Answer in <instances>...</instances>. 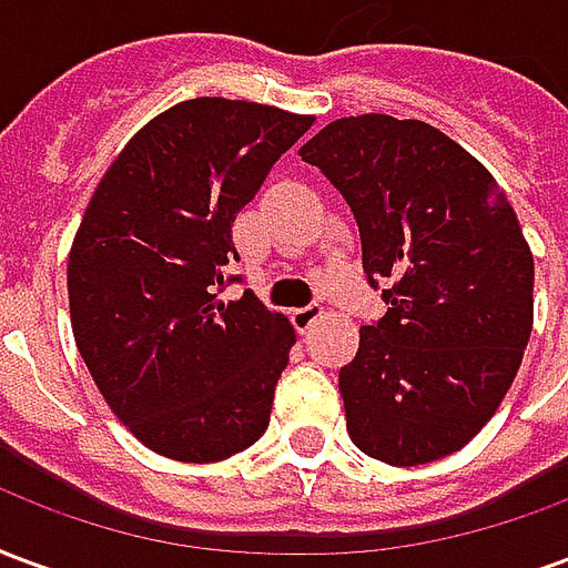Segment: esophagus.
Returning a JSON list of instances; mask_svg holds the SVG:
<instances>
[{"label":"esophagus","instance_id":"esophagus-1","mask_svg":"<svg viewBox=\"0 0 568 568\" xmlns=\"http://www.w3.org/2000/svg\"><path fill=\"white\" fill-rule=\"evenodd\" d=\"M320 320H322V304H307V307H297L295 313H292V322H295V328L301 334H307Z\"/></svg>","mask_w":568,"mask_h":568}]
</instances>
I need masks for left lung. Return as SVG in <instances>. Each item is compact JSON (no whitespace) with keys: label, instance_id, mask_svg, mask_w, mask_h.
Returning <instances> with one entry per match:
<instances>
[{"label":"left lung","instance_id":"8db88e82","mask_svg":"<svg viewBox=\"0 0 568 568\" xmlns=\"http://www.w3.org/2000/svg\"><path fill=\"white\" fill-rule=\"evenodd\" d=\"M362 236L386 316L341 368L346 432L389 465L463 450L496 414L532 332V252L484 163L426 121H332L297 151Z\"/></svg>","mask_w":568,"mask_h":568}]
</instances>
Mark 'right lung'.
<instances>
[{
	"instance_id": "add662e5",
	"label": "right lung",
	"mask_w": 568,
	"mask_h": 568,
	"mask_svg": "<svg viewBox=\"0 0 568 568\" xmlns=\"http://www.w3.org/2000/svg\"><path fill=\"white\" fill-rule=\"evenodd\" d=\"M313 124L273 105L197 97L124 145L69 252L75 344L136 438L179 463H219L271 423L295 328L252 288L219 301L236 212Z\"/></svg>"
}]
</instances>
